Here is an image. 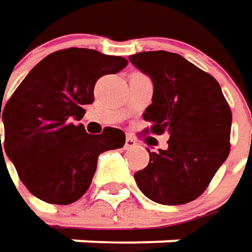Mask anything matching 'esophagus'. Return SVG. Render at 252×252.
Masks as SVG:
<instances>
[{"label": "esophagus", "mask_w": 252, "mask_h": 252, "mask_svg": "<svg viewBox=\"0 0 252 252\" xmlns=\"http://www.w3.org/2000/svg\"><path fill=\"white\" fill-rule=\"evenodd\" d=\"M136 145H138L136 139H135L133 136L127 135V136H126V142H125V148H126V150H130V148H135Z\"/></svg>", "instance_id": "34e87169"}]
</instances>
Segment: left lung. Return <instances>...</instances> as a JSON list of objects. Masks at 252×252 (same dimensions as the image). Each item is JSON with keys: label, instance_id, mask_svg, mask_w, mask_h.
<instances>
[{"label": "left lung", "instance_id": "obj_1", "mask_svg": "<svg viewBox=\"0 0 252 252\" xmlns=\"http://www.w3.org/2000/svg\"><path fill=\"white\" fill-rule=\"evenodd\" d=\"M154 83L145 108V133H170L167 150L150 153V163L135 173L145 196L179 205L196 199L210 185L230 151L232 111L219 82L182 56L147 51L129 57Z\"/></svg>", "mask_w": 252, "mask_h": 252}]
</instances>
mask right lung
Listing matches in <instances>:
<instances>
[{"instance_id":"right-lung-1","label":"right lung","mask_w":252,"mask_h":252,"mask_svg":"<svg viewBox=\"0 0 252 252\" xmlns=\"http://www.w3.org/2000/svg\"><path fill=\"white\" fill-rule=\"evenodd\" d=\"M127 60L88 48H67L36 64L7 101L0 135V161L7 156L32 195L67 205L91 187L98 156L122 148L125 132L105 127L89 135L74 125L94 102V88L104 74H114Z\"/></svg>"}]
</instances>
